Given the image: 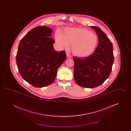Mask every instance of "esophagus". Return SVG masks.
I'll return each mask as SVG.
<instances>
[{"instance_id": "1", "label": "esophagus", "mask_w": 131, "mask_h": 131, "mask_svg": "<svg viewBox=\"0 0 131 131\" xmlns=\"http://www.w3.org/2000/svg\"><path fill=\"white\" fill-rule=\"evenodd\" d=\"M66 55H67V58H71V57H72L71 56L70 54L68 53L66 54Z\"/></svg>"}]
</instances>
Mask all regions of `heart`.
<instances>
[{
	"instance_id": "obj_1",
	"label": "heart",
	"mask_w": 131,
	"mask_h": 131,
	"mask_svg": "<svg viewBox=\"0 0 131 131\" xmlns=\"http://www.w3.org/2000/svg\"><path fill=\"white\" fill-rule=\"evenodd\" d=\"M56 40L60 46L65 48L71 44L73 53L81 57L91 55L98 42L97 35L84 28H66L64 34L60 32L56 33Z\"/></svg>"
}]
</instances>
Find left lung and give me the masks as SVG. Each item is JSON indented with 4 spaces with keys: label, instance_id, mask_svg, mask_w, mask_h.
Segmentation results:
<instances>
[{
    "label": "left lung",
    "instance_id": "left-lung-1",
    "mask_svg": "<svg viewBox=\"0 0 131 131\" xmlns=\"http://www.w3.org/2000/svg\"><path fill=\"white\" fill-rule=\"evenodd\" d=\"M98 36V47L94 53L84 58L73 57L74 79L80 86L94 88L108 78L114 61L112 44L100 28L92 26Z\"/></svg>",
    "mask_w": 131,
    "mask_h": 131
}]
</instances>
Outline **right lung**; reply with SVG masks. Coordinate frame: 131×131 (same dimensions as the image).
Segmentation results:
<instances>
[{
    "instance_id": "right-lung-1",
    "label": "right lung",
    "mask_w": 131,
    "mask_h": 131,
    "mask_svg": "<svg viewBox=\"0 0 131 131\" xmlns=\"http://www.w3.org/2000/svg\"><path fill=\"white\" fill-rule=\"evenodd\" d=\"M52 30L38 26L29 31L20 41L16 62L21 77L35 87L48 86L54 81L57 69L66 58L64 50L53 49Z\"/></svg>"
}]
</instances>
